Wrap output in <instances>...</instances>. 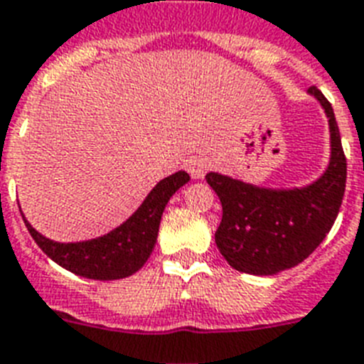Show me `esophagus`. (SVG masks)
<instances>
[{
  "label": "esophagus",
  "mask_w": 364,
  "mask_h": 364,
  "mask_svg": "<svg viewBox=\"0 0 364 364\" xmlns=\"http://www.w3.org/2000/svg\"><path fill=\"white\" fill-rule=\"evenodd\" d=\"M186 168H188V173L193 176V178H205V174L208 173V168H210V164H208V159L200 158V156H193L186 161Z\"/></svg>",
  "instance_id": "esophagus-1"
}]
</instances>
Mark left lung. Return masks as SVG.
Returning <instances> with one entry per match:
<instances>
[{"mask_svg":"<svg viewBox=\"0 0 364 364\" xmlns=\"http://www.w3.org/2000/svg\"><path fill=\"white\" fill-rule=\"evenodd\" d=\"M329 118L331 159L325 173L304 188L272 190L220 173L206 182L222 203L216 246L232 269L255 276L278 274L302 263L338 216L346 190V156L333 107L316 86L308 88Z\"/></svg>","mask_w":364,"mask_h":364,"instance_id":"left-lung-1","label":"left lung"}]
</instances>
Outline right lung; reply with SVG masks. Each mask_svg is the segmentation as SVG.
<instances>
[{
  "label": "right lung",
  "mask_w": 364,
  "mask_h": 364,
  "mask_svg": "<svg viewBox=\"0 0 364 364\" xmlns=\"http://www.w3.org/2000/svg\"><path fill=\"white\" fill-rule=\"evenodd\" d=\"M190 174L186 171L171 174L159 180L142 205L133 212L120 228L112 229L103 237L84 240V242H56L43 237L31 228L24 218V223L33 240L43 252L63 269L90 280H120L135 274L146 263L158 240L159 222L168 199L188 184Z\"/></svg>",
  "instance_id": "obj_1"
}]
</instances>
